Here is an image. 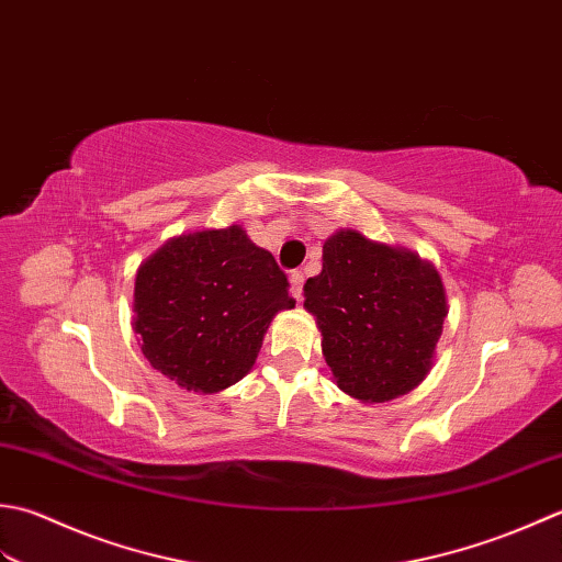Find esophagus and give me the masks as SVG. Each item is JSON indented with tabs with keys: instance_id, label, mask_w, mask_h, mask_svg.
<instances>
[{
	"instance_id": "esophagus-1",
	"label": "esophagus",
	"mask_w": 562,
	"mask_h": 562,
	"mask_svg": "<svg viewBox=\"0 0 562 562\" xmlns=\"http://www.w3.org/2000/svg\"><path fill=\"white\" fill-rule=\"evenodd\" d=\"M303 281H305L303 271H291V293L295 301H301L303 297Z\"/></svg>"
}]
</instances>
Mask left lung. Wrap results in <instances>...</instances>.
I'll return each mask as SVG.
<instances>
[{"mask_svg":"<svg viewBox=\"0 0 562 562\" xmlns=\"http://www.w3.org/2000/svg\"><path fill=\"white\" fill-rule=\"evenodd\" d=\"M303 291L341 391L385 403L427 375L446 317L443 283L427 261L337 233L323 247V271Z\"/></svg>","mask_w":562,"mask_h":562,"instance_id":"8db88e82","label":"left lung"}]
</instances>
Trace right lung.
Here are the masks:
<instances>
[{"mask_svg": "<svg viewBox=\"0 0 562 562\" xmlns=\"http://www.w3.org/2000/svg\"><path fill=\"white\" fill-rule=\"evenodd\" d=\"M293 305L271 251L233 225L171 239L137 269L133 327L159 373L217 393L255 366L273 315Z\"/></svg>", "mask_w": 562, "mask_h": 562, "instance_id": "1", "label": "right lung"}]
</instances>
